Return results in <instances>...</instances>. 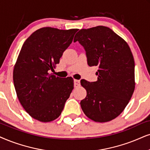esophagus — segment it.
<instances>
[{
	"label": "esophagus",
	"mask_w": 150,
	"mask_h": 150,
	"mask_svg": "<svg viewBox=\"0 0 150 150\" xmlns=\"http://www.w3.org/2000/svg\"><path fill=\"white\" fill-rule=\"evenodd\" d=\"M79 85H80V81H79V80L74 79V87H75V88H77V87L79 86Z\"/></svg>",
	"instance_id": "obj_1"
}]
</instances>
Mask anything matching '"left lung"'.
<instances>
[{
	"mask_svg": "<svg viewBox=\"0 0 150 150\" xmlns=\"http://www.w3.org/2000/svg\"><path fill=\"white\" fill-rule=\"evenodd\" d=\"M77 41L86 51L88 65L99 68L96 81L81 79L87 93L80 102L81 109L96 122L113 120L127 105L135 88L132 51L124 39L105 26L80 30L74 39Z\"/></svg>",
	"mask_w": 150,
	"mask_h": 150,
	"instance_id": "1",
	"label": "left lung"
}]
</instances>
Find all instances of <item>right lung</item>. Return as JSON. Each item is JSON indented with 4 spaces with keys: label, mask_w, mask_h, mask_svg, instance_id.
<instances>
[{
    "label": "right lung",
    "mask_w": 150,
    "mask_h": 150,
    "mask_svg": "<svg viewBox=\"0 0 150 150\" xmlns=\"http://www.w3.org/2000/svg\"><path fill=\"white\" fill-rule=\"evenodd\" d=\"M77 29L52 28L37 30L26 39L13 72L17 97L26 112L36 120H55L63 111L73 89V79L48 73L54 71L71 45Z\"/></svg>",
    "instance_id": "1"
}]
</instances>
